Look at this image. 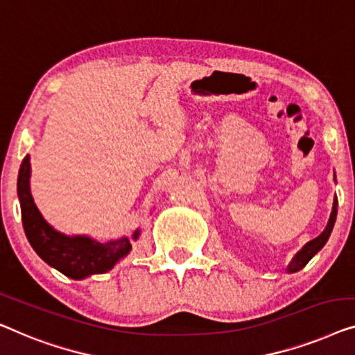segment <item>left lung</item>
Instances as JSON below:
<instances>
[{"mask_svg":"<svg viewBox=\"0 0 355 355\" xmlns=\"http://www.w3.org/2000/svg\"><path fill=\"white\" fill-rule=\"evenodd\" d=\"M336 212H338V199L334 198V202H333V211H331V216H329V220H328V225L327 228L323 230V233L320 236H317L315 239H312V241H309L306 246H304L301 251L296 254V257L293 259L291 263H289L288 267V272H297L301 270L302 267L307 266V262L311 261V259L315 256V254L320 251V249L325 246V243L328 241L329 234H331V230L334 225V220H336Z\"/></svg>","mask_w":355,"mask_h":355,"instance_id":"obj_1","label":"left lung"}]
</instances>
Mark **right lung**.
Listing matches in <instances>:
<instances>
[{"instance_id":"obj_1","label":"right lung","mask_w":355,"mask_h":355,"mask_svg":"<svg viewBox=\"0 0 355 355\" xmlns=\"http://www.w3.org/2000/svg\"><path fill=\"white\" fill-rule=\"evenodd\" d=\"M30 159L24 157L17 178V193L22 209V223L27 239L40 257L64 275L82 279L93 273H104L125 257L132 249L128 238L98 243L87 236H66L44 222L30 194ZM137 230L133 239L138 238Z\"/></svg>"}]
</instances>
